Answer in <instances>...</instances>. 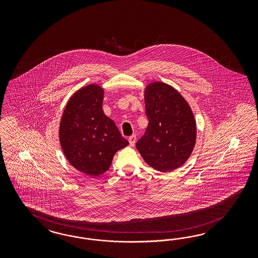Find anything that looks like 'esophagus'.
<instances>
[{
	"label": "esophagus",
	"instance_id": "esophagus-1",
	"mask_svg": "<svg viewBox=\"0 0 258 258\" xmlns=\"http://www.w3.org/2000/svg\"><path fill=\"white\" fill-rule=\"evenodd\" d=\"M135 141H136V135L135 134H133L132 136H130V138H128V142H130V145L133 147L134 145H135Z\"/></svg>",
	"mask_w": 258,
	"mask_h": 258
}]
</instances>
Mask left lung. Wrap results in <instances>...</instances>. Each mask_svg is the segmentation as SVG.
Returning <instances> with one entry per match:
<instances>
[{"instance_id": "obj_1", "label": "left lung", "mask_w": 258, "mask_h": 258, "mask_svg": "<svg viewBox=\"0 0 258 258\" xmlns=\"http://www.w3.org/2000/svg\"><path fill=\"white\" fill-rule=\"evenodd\" d=\"M145 103L149 125L136 149L154 169L172 171L187 161L195 147L193 112L181 94L163 82L148 85Z\"/></svg>"}]
</instances>
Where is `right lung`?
Instances as JSON below:
<instances>
[{"label": "right lung", "instance_id": "obj_1", "mask_svg": "<svg viewBox=\"0 0 258 258\" xmlns=\"http://www.w3.org/2000/svg\"><path fill=\"white\" fill-rule=\"evenodd\" d=\"M104 91L88 85L72 96L64 109L59 141L67 160L78 171L96 177L107 171L114 154L128 145L102 109Z\"/></svg>", "mask_w": 258, "mask_h": 258}]
</instances>
